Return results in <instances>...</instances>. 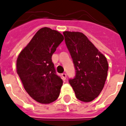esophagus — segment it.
I'll return each instance as SVG.
<instances>
[{"label":"esophagus","mask_w":126,"mask_h":126,"mask_svg":"<svg viewBox=\"0 0 126 126\" xmlns=\"http://www.w3.org/2000/svg\"><path fill=\"white\" fill-rule=\"evenodd\" d=\"M61 77H62V79H63V80H66V79H67V75L66 73H63L61 75Z\"/></svg>","instance_id":"obj_1"}]
</instances>
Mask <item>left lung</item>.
<instances>
[{
    "label": "left lung",
    "instance_id": "left-lung-1",
    "mask_svg": "<svg viewBox=\"0 0 126 126\" xmlns=\"http://www.w3.org/2000/svg\"><path fill=\"white\" fill-rule=\"evenodd\" d=\"M63 35L76 70L75 77L69 82L79 100L91 102L104 86L108 70L107 59L81 32L65 31Z\"/></svg>",
    "mask_w": 126,
    "mask_h": 126
}]
</instances>
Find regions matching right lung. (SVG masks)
Instances as JSON below:
<instances>
[{
	"label": "right lung",
	"mask_w": 126,
	"mask_h": 126,
	"mask_svg": "<svg viewBox=\"0 0 126 126\" xmlns=\"http://www.w3.org/2000/svg\"><path fill=\"white\" fill-rule=\"evenodd\" d=\"M63 40L59 32L42 28L18 57L17 73L28 94L40 103H51L59 97L63 80L56 74L51 57Z\"/></svg>",
	"instance_id": "add662e5"
}]
</instances>
